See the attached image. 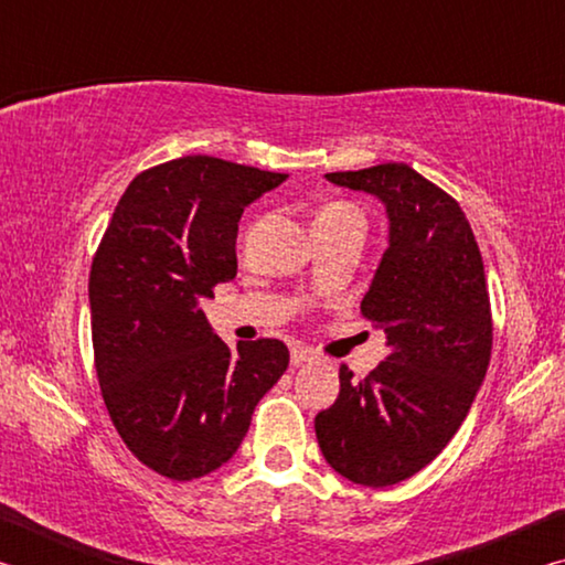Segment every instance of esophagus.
<instances>
[{"label": "esophagus", "mask_w": 565, "mask_h": 565, "mask_svg": "<svg viewBox=\"0 0 565 565\" xmlns=\"http://www.w3.org/2000/svg\"><path fill=\"white\" fill-rule=\"evenodd\" d=\"M306 361H313V351L309 347H301V343H296L291 347V363L294 366H301Z\"/></svg>", "instance_id": "obj_1"}]
</instances>
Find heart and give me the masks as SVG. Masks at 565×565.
<instances>
[{"mask_svg":"<svg viewBox=\"0 0 565 565\" xmlns=\"http://www.w3.org/2000/svg\"><path fill=\"white\" fill-rule=\"evenodd\" d=\"M317 222H363V216L359 209H353L351 204H343V202H331L327 206L319 209L317 218H313V224Z\"/></svg>","mask_w":565,"mask_h":565,"instance_id":"1","label":"heart"}]
</instances>
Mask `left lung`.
<instances>
[{
	"mask_svg": "<svg viewBox=\"0 0 565 565\" xmlns=\"http://www.w3.org/2000/svg\"><path fill=\"white\" fill-rule=\"evenodd\" d=\"M339 186L386 204L388 248L361 301L386 331V359L313 418L321 454L349 481L384 489L426 468L451 441L491 361L483 259L456 199L404 161L331 171Z\"/></svg>",
	"mask_w": 565,
	"mask_h": 565,
	"instance_id": "8db88e82",
	"label": "left lung"
}]
</instances>
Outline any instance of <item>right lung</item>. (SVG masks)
I'll return each instance as SVG.
<instances>
[{
    "instance_id": "add662e5",
    "label": "right lung",
    "mask_w": 565,
    "mask_h": 565,
    "mask_svg": "<svg viewBox=\"0 0 565 565\" xmlns=\"http://www.w3.org/2000/svg\"><path fill=\"white\" fill-rule=\"evenodd\" d=\"M286 174L216 157L145 169L119 199L89 271L102 398L121 441L171 481L236 454L262 396L289 366L279 339L228 349L199 309L236 276L244 206Z\"/></svg>"
}]
</instances>
